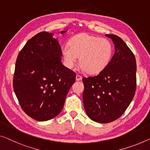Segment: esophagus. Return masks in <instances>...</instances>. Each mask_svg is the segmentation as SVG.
Here are the masks:
<instances>
[{
    "instance_id": "1",
    "label": "esophagus",
    "mask_w": 150,
    "mask_h": 150,
    "mask_svg": "<svg viewBox=\"0 0 150 150\" xmlns=\"http://www.w3.org/2000/svg\"><path fill=\"white\" fill-rule=\"evenodd\" d=\"M82 79V77L79 75H76V80L77 81H80V80Z\"/></svg>"
}]
</instances>
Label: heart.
Here are the masks:
<instances>
[{
  "mask_svg": "<svg viewBox=\"0 0 150 150\" xmlns=\"http://www.w3.org/2000/svg\"><path fill=\"white\" fill-rule=\"evenodd\" d=\"M61 54L67 68L72 69L79 57L80 68L89 74H96L104 71L110 63L113 46L106 38L82 33L73 37L69 45L62 46Z\"/></svg>",
  "mask_w": 150,
  "mask_h": 150,
  "instance_id": "obj_1",
  "label": "heart"
}]
</instances>
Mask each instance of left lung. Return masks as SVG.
Returning <instances> with one entry per match:
<instances>
[{
  "label": "left lung",
  "instance_id": "obj_1",
  "mask_svg": "<svg viewBox=\"0 0 150 150\" xmlns=\"http://www.w3.org/2000/svg\"><path fill=\"white\" fill-rule=\"evenodd\" d=\"M105 35L115 44L111 61L98 75L83 78L85 110L90 119L100 123H108L121 117L136 90L137 65L133 53L117 35Z\"/></svg>",
  "mask_w": 150,
  "mask_h": 150
}]
</instances>
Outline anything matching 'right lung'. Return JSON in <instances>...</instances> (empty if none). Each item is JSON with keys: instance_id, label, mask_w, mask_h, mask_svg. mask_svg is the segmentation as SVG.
I'll return each instance as SVG.
<instances>
[{"instance_id": "right-lung-1", "label": "right lung", "mask_w": 150, "mask_h": 150, "mask_svg": "<svg viewBox=\"0 0 150 150\" xmlns=\"http://www.w3.org/2000/svg\"><path fill=\"white\" fill-rule=\"evenodd\" d=\"M61 57L57 39L46 32L29 40L18 54L13 89L23 110L38 121L50 120L61 112L75 81V73L62 64Z\"/></svg>"}]
</instances>
